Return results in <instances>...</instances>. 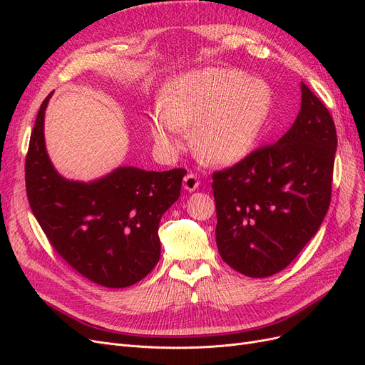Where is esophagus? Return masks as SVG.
<instances>
[{"label": "esophagus", "mask_w": 365, "mask_h": 365, "mask_svg": "<svg viewBox=\"0 0 365 365\" xmlns=\"http://www.w3.org/2000/svg\"><path fill=\"white\" fill-rule=\"evenodd\" d=\"M182 185H184L185 190L193 192V190L197 189V187H200V178H197V175H195V173H187L184 176Z\"/></svg>", "instance_id": "34e87169"}]
</instances>
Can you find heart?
<instances>
[{
  "instance_id": "heart-1",
  "label": "heart",
  "mask_w": 365,
  "mask_h": 365,
  "mask_svg": "<svg viewBox=\"0 0 365 365\" xmlns=\"http://www.w3.org/2000/svg\"><path fill=\"white\" fill-rule=\"evenodd\" d=\"M267 82L236 68H205L175 77L164 86L149 130L165 153L178 152L192 129L200 155L215 164H233L257 145L272 114Z\"/></svg>"
}]
</instances>
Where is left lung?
Instances as JSON below:
<instances>
[{
	"instance_id": "obj_1",
	"label": "left lung",
	"mask_w": 365,
	"mask_h": 365,
	"mask_svg": "<svg viewBox=\"0 0 365 365\" xmlns=\"http://www.w3.org/2000/svg\"><path fill=\"white\" fill-rule=\"evenodd\" d=\"M294 125L271 146L213 175L216 245L231 268L260 279L284 269L322 225L332 195L336 129L302 82Z\"/></svg>"
}]
</instances>
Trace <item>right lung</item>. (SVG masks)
I'll return each mask as SVG.
<instances>
[{"instance_id":"1","label":"right lung","mask_w":365,"mask_h":365,"mask_svg":"<svg viewBox=\"0 0 365 365\" xmlns=\"http://www.w3.org/2000/svg\"><path fill=\"white\" fill-rule=\"evenodd\" d=\"M42 102L26 158V189L33 215L53 248L83 277L105 288L145 279L160 260L158 227L178 201L184 169L148 172L120 165L94 181L62 176L48 157Z\"/></svg>"}]
</instances>
